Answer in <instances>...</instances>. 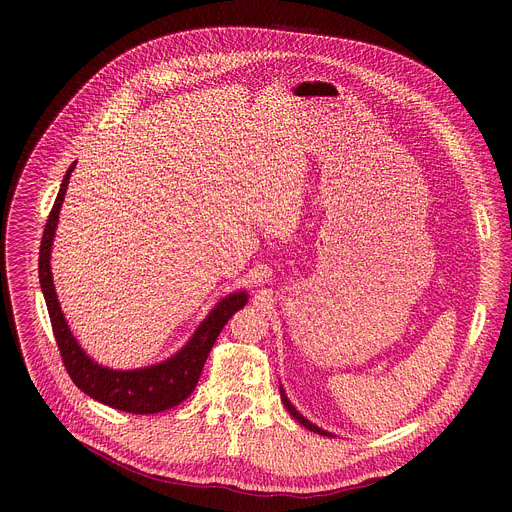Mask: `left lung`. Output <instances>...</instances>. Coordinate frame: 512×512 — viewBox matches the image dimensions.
Wrapping results in <instances>:
<instances>
[{
	"mask_svg": "<svg viewBox=\"0 0 512 512\" xmlns=\"http://www.w3.org/2000/svg\"><path fill=\"white\" fill-rule=\"evenodd\" d=\"M281 401H283L285 409L289 411V415H291V417H294L296 421H300V423H302L304 427H308V429H310V431H314V433H320V435H326V437H334L332 433H328V431L320 429L318 425H314L312 421H308V419H306V417H304V415H302V413H300V411H298V409H296L294 405H291V403H289V399H287V395H285V391H283V389H281Z\"/></svg>",
	"mask_w": 512,
	"mask_h": 512,
	"instance_id": "obj_1",
	"label": "left lung"
}]
</instances>
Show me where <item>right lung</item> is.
Masks as SVG:
<instances>
[{
    "instance_id": "add662e5",
    "label": "right lung",
    "mask_w": 512,
    "mask_h": 512,
    "mask_svg": "<svg viewBox=\"0 0 512 512\" xmlns=\"http://www.w3.org/2000/svg\"><path fill=\"white\" fill-rule=\"evenodd\" d=\"M75 166L77 162H72L62 178L58 196L44 227L38 259L40 287L48 306L52 332L64 362V369L72 383H75L83 393L113 409L137 415H150L172 409L194 391L212 344L216 342L218 334H221L229 318L247 304V294L245 291H237V294H231L218 302L214 310L198 326V330L192 334V338L182 346V350L160 364H152V367L135 371H113L103 367V364H97L79 346L77 338L72 336L64 320V314L60 312L50 271V251L58 225V212L66 194L68 178L72 170H75Z\"/></svg>"
}]
</instances>
